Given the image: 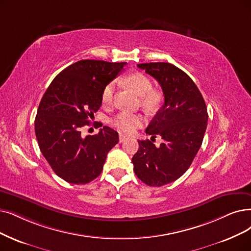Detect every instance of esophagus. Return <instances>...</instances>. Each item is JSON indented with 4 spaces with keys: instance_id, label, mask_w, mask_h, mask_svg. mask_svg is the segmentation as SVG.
Instances as JSON below:
<instances>
[{
    "instance_id": "34e87169",
    "label": "esophagus",
    "mask_w": 251,
    "mask_h": 251,
    "mask_svg": "<svg viewBox=\"0 0 251 251\" xmlns=\"http://www.w3.org/2000/svg\"><path fill=\"white\" fill-rule=\"evenodd\" d=\"M126 139H127V138H126V136H124V135H119V142H120V143H123V142H125Z\"/></svg>"
}]
</instances>
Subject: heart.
Returning <instances> with one entry per match:
<instances>
[{"mask_svg": "<svg viewBox=\"0 0 251 251\" xmlns=\"http://www.w3.org/2000/svg\"><path fill=\"white\" fill-rule=\"evenodd\" d=\"M126 82L128 84L129 87H132L134 91L141 97L140 98L141 105L145 109L149 110V111H153V110H155L159 106L160 102H162V95L156 91H153L152 83L146 75L140 72L132 73L126 78ZM113 95L114 83L111 82L107 84L103 89V104H111L113 101ZM143 122L144 117L141 114L124 111L118 113L111 119V125L116 129H118L120 133L131 135L139 126H142Z\"/></svg>", "mask_w": 251, "mask_h": 251, "instance_id": "1", "label": "heart"}]
</instances>
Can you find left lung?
I'll list each match as a JSON object with an SVG mask.
<instances>
[{"mask_svg": "<svg viewBox=\"0 0 251 251\" xmlns=\"http://www.w3.org/2000/svg\"><path fill=\"white\" fill-rule=\"evenodd\" d=\"M163 89L165 103L146 128L164 140L156 147L150 140L138 141L132 162L137 177L149 186H162L181 177L202 145L208 113L199 88L186 73L169 63L139 64Z\"/></svg>", "mask_w": 251, "mask_h": 251, "instance_id": "left-lung-1", "label": "left lung"}]
</instances>
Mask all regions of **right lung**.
<instances>
[{
  "label": "right lung",
  "instance_id": "obj_1",
  "mask_svg": "<svg viewBox=\"0 0 251 251\" xmlns=\"http://www.w3.org/2000/svg\"><path fill=\"white\" fill-rule=\"evenodd\" d=\"M126 64L79 61L52 80L39 104L35 132L40 150L53 172L69 183L93 181L118 143V133L111 127L85 137L81 127L89 126L88 117L102 105L103 89Z\"/></svg>",
  "mask_w": 251,
  "mask_h": 251
}]
</instances>
